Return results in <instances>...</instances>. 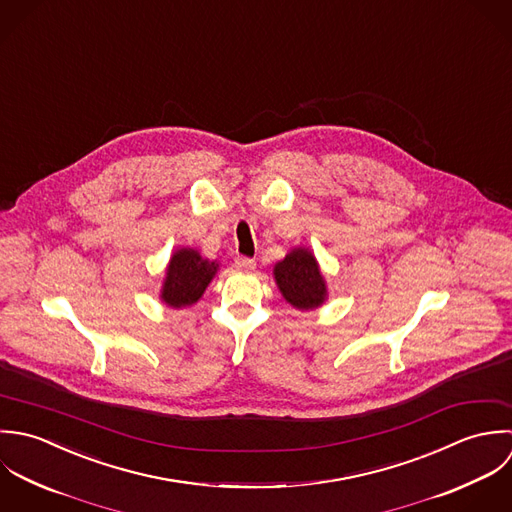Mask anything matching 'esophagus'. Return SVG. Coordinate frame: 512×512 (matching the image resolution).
Returning <instances> with one entry per match:
<instances>
[{"label": "esophagus", "instance_id": "1", "mask_svg": "<svg viewBox=\"0 0 512 512\" xmlns=\"http://www.w3.org/2000/svg\"><path fill=\"white\" fill-rule=\"evenodd\" d=\"M255 267H257V263L249 257H237L235 259V269H239V271L249 273V271H255Z\"/></svg>", "mask_w": 512, "mask_h": 512}]
</instances>
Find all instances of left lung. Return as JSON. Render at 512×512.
Masks as SVG:
<instances>
[{
  "label": "left lung",
  "instance_id": "left-lung-1",
  "mask_svg": "<svg viewBox=\"0 0 512 512\" xmlns=\"http://www.w3.org/2000/svg\"><path fill=\"white\" fill-rule=\"evenodd\" d=\"M275 283L289 305L299 310H312L326 301V283L314 255L305 249H293L273 269Z\"/></svg>",
  "mask_w": 512,
  "mask_h": 512
}]
</instances>
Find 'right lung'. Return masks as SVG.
<instances>
[{"instance_id":"add662e5","label":"right lung","mask_w":512,"mask_h":512,"mask_svg":"<svg viewBox=\"0 0 512 512\" xmlns=\"http://www.w3.org/2000/svg\"><path fill=\"white\" fill-rule=\"evenodd\" d=\"M217 269L219 265L215 261H207L196 249H178L166 269L160 299L172 308L190 307L198 303Z\"/></svg>"}]
</instances>
